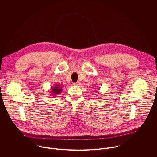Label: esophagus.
<instances>
[{
  "mask_svg": "<svg viewBox=\"0 0 157 157\" xmlns=\"http://www.w3.org/2000/svg\"><path fill=\"white\" fill-rule=\"evenodd\" d=\"M81 84V83L79 82H75L73 83V85L74 86H79Z\"/></svg>",
  "mask_w": 157,
  "mask_h": 157,
  "instance_id": "obj_1",
  "label": "esophagus"
}]
</instances>
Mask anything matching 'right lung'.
<instances>
[{
	"label": "right lung",
	"instance_id": "add662e5",
	"mask_svg": "<svg viewBox=\"0 0 157 157\" xmlns=\"http://www.w3.org/2000/svg\"><path fill=\"white\" fill-rule=\"evenodd\" d=\"M61 86V84H56V85H55L54 87H52V88L50 89L51 94L52 96H56L59 93H61L62 92V89H63Z\"/></svg>",
	"mask_w": 157,
	"mask_h": 157
}]
</instances>
